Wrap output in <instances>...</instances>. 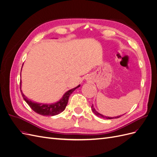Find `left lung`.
Masks as SVG:
<instances>
[{"instance_id":"left-lung-1","label":"left lung","mask_w":157,"mask_h":157,"mask_svg":"<svg viewBox=\"0 0 157 157\" xmlns=\"http://www.w3.org/2000/svg\"><path fill=\"white\" fill-rule=\"evenodd\" d=\"M91 109H92V111H93V112L97 115V116H98V117H102V118H104V119H117V118H119V117H120L121 115H119V116H117V117H106V116H104V115H102V114H100V113H99L98 112H97V111H96V109H94V106H93V105H92V106H91Z\"/></svg>"}]
</instances>
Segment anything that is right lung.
Masks as SVG:
<instances>
[{
    "mask_svg": "<svg viewBox=\"0 0 157 157\" xmlns=\"http://www.w3.org/2000/svg\"><path fill=\"white\" fill-rule=\"evenodd\" d=\"M21 82H20V89H21ZM79 87H80V85L77 86L76 87L68 90L67 92H66L64 93L63 98L59 101H58V102H57L56 103L51 104H40V103L33 102V101L29 100L28 98L25 97L24 94L22 93L21 90V93L25 102L29 104V105L31 107V108L33 111H34L35 112L40 115H42L43 116H53V115H58L59 113L63 112L66 108V106H67L68 104V101L70 95L74 91L75 89H76Z\"/></svg>",
    "mask_w": 157,
    "mask_h": 157,
    "instance_id": "obj_1",
    "label": "right lung"
}]
</instances>
